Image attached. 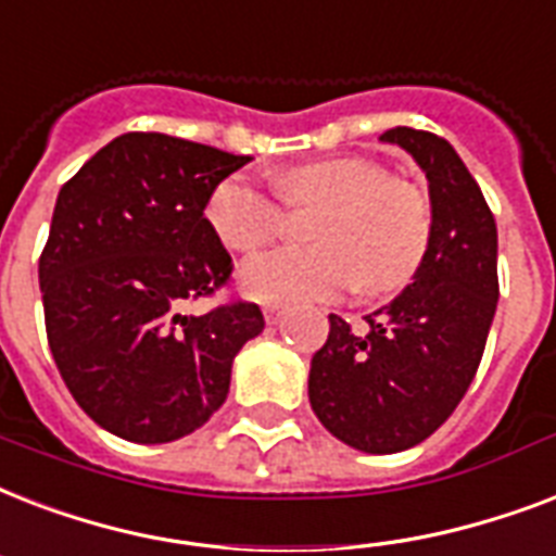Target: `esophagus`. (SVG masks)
<instances>
[{"instance_id": "obj_1", "label": "esophagus", "mask_w": 556, "mask_h": 556, "mask_svg": "<svg viewBox=\"0 0 556 556\" xmlns=\"http://www.w3.org/2000/svg\"><path fill=\"white\" fill-rule=\"evenodd\" d=\"M283 313H287V304H281V301H266L264 304L266 325H278L283 318Z\"/></svg>"}]
</instances>
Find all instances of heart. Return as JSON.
<instances>
[{
	"label": "heart",
	"instance_id": "b5f03b06",
	"mask_svg": "<svg viewBox=\"0 0 556 556\" xmlns=\"http://www.w3.org/2000/svg\"><path fill=\"white\" fill-rule=\"evenodd\" d=\"M287 205L321 208L309 226L318 247L278 249L240 269L252 299L330 301L363 280L382 299L406 287L432 243V205L417 185L374 159L339 156L290 167L278 179ZM205 219L231 252H261L283 229L281 205L243 174L226 176L205 202Z\"/></svg>",
	"mask_w": 556,
	"mask_h": 556
}]
</instances>
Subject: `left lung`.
<instances>
[{
  "mask_svg": "<svg viewBox=\"0 0 556 556\" xmlns=\"http://www.w3.org/2000/svg\"><path fill=\"white\" fill-rule=\"evenodd\" d=\"M429 179L432 243L415 281L351 330L330 313L309 363V406L327 432L371 455L403 453L453 415L479 371L498 301L496 219L441 136L394 127Z\"/></svg>",
  "mask_w": 556,
  "mask_h": 556,
  "instance_id": "1",
  "label": "left lung"
}]
</instances>
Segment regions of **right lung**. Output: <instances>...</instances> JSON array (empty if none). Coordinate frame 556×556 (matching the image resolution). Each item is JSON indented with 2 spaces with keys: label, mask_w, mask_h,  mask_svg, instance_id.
Segmentation results:
<instances>
[{
  "label": "right lung",
  "mask_w": 556,
  "mask_h": 556,
  "mask_svg": "<svg viewBox=\"0 0 556 556\" xmlns=\"http://www.w3.org/2000/svg\"><path fill=\"white\" fill-rule=\"evenodd\" d=\"M249 156L124 132L58 193L40 255L46 333L77 406L132 443L200 429L229 394L231 363L264 330L257 304L185 316L229 281L205 202Z\"/></svg>",
  "instance_id": "right-lung-1"
}]
</instances>
